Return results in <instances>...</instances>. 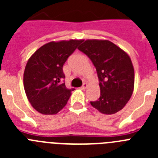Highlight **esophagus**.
I'll return each instance as SVG.
<instances>
[{
    "instance_id": "1",
    "label": "esophagus",
    "mask_w": 158,
    "mask_h": 158,
    "mask_svg": "<svg viewBox=\"0 0 158 158\" xmlns=\"http://www.w3.org/2000/svg\"><path fill=\"white\" fill-rule=\"evenodd\" d=\"M87 87H88V84L87 83H84L83 85H82L81 87V89L82 90H85V89H87Z\"/></svg>"
}]
</instances>
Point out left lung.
Segmentation results:
<instances>
[{
    "mask_svg": "<svg viewBox=\"0 0 158 158\" xmlns=\"http://www.w3.org/2000/svg\"><path fill=\"white\" fill-rule=\"evenodd\" d=\"M78 49L91 59L100 81V98L90 102L91 105L105 115L122 110L135 86V70L129 55L105 40H87Z\"/></svg>",
    "mask_w": 158,
    "mask_h": 158,
    "instance_id": "obj_1",
    "label": "left lung"
}]
</instances>
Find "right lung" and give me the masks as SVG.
I'll return each instance as SVG.
<instances>
[{"label":"right lung","instance_id":"obj_1","mask_svg":"<svg viewBox=\"0 0 158 158\" xmlns=\"http://www.w3.org/2000/svg\"><path fill=\"white\" fill-rule=\"evenodd\" d=\"M81 40L46 43L32 54L23 73V87L29 102L43 115H55L66 105L74 89H69L61 81L62 67Z\"/></svg>","mask_w":158,"mask_h":158}]
</instances>
